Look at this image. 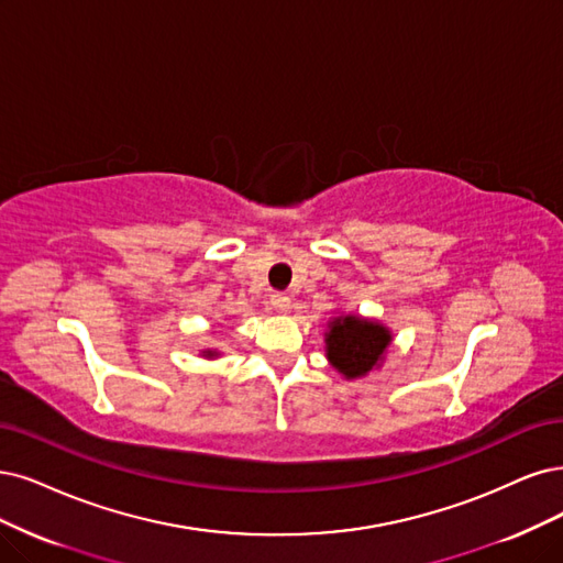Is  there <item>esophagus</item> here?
<instances>
[{
  "mask_svg": "<svg viewBox=\"0 0 563 563\" xmlns=\"http://www.w3.org/2000/svg\"><path fill=\"white\" fill-rule=\"evenodd\" d=\"M268 303L274 306V310H278V313H287L289 306H292V299H289V297L283 295V292H274V295L268 297Z\"/></svg>",
  "mask_w": 563,
  "mask_h": 563,
  "instance_id": "esophagus-1",
  "label": "esophagus"
}]
</instances>
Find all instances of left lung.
<instances>
[{
  "mask_svg": "<svg viewBox=\"0 0 563 563\" xmlns=\"http://www.w3.org/2000/svg\"><path fill=\"white\" fill-rule=\"evenodd\" d=\"M389 343L391 331L385 324L360 316L334 318L324 334L327 360L347 380L362 378L378 368Z\"/></svg>",
  "mask_w": 563,
  "mask_h": 563,
  "instance_id": "8db88e82",
  "label": "left lung"
}]
</instances>
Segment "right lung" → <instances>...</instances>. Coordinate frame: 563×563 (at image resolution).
<instances>
[{
	"label": "right lung",
	"instance_id": "obj_1",
	"mask_svg": "<svg viewBox=\"0 0 563 563\" xmlns=\"http://www.w3.org/2000/svg\"><path fill=\"white\" fill-rule=\"evenodd\" d=\"M201 355H203V357H208V360H213V357H218V350H203Z\"/></svg>",
	"mask_w": 563,
	"mask_h": 563
}]
</instances>
